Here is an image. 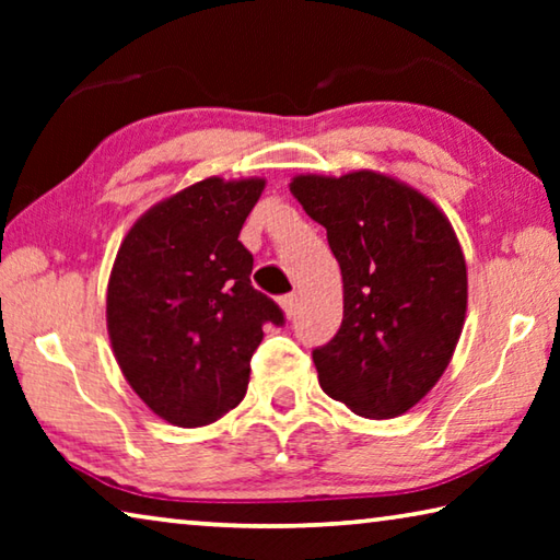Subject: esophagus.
<instances>
[{
	"instance_id": "34e87169",
	"label": "esophagus",
	"mask_w": 560,
	"mask_h": 560,
	"mask_svg": "<svg viewBox=\"0 0 560 560\" xmlns=\"http://www.w3.org/2000/svg\"><path fill=\"white\" fill-rule=\"evenodd\" d=\"M279 303H281L283 316H287V318L296 316V308H299V296H296V293H289V296H281Z\"/></svg>"
}]
</instances>
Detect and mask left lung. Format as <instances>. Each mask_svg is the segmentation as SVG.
<instances>
[{"mask_svg":"<svg viewBox=\"0 0 560 560\" xmlns=\"http://www.w3.org/2000/svg\"><path fill=\"white\" fill-rule=\"evenodd\" d=\"M291 195L324 224L343 277V324L314 350L324 393L390 420L447 371L467 316V261L430 197L397 177L296 175Z\"/></svg>","mask_w":560,"mask_h":560,"instance_id":"left-lung-1","label":"left lung"}]
</instances>
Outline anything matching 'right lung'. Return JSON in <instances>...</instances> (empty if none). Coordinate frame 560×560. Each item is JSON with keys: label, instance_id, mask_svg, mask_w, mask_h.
Returning a JSON list of instances; mask_svg holds the SVG:
<instances>
[{"label": "right lung", "instance_id": "obj_1", "mask_svg": "<svg viewBox=\"0 0 560 560\" xmlns=\"http://www.w3.org/2000/svg\"><path fill=\"white\" fill-rule=\"evenodd\" d=\"M267 179L207 177L150 207L113 261L106 324L122 375L150 410L202 428L244 400L264 324L281 308L252 287L242 224Z\"/></svg>", "mask_w": 560, "mask_h": 560}]
</instances>
